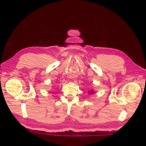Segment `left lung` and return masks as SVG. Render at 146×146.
<instances>
[{
  "label": "left lung",
  "mask_w": 146,
  "mask_h": 146,
  "mask_svg": "<svg viewBox=\"0 0 146 146\" xmlns=\"http://www.w3.org/2000/svg\"><path fill=\"white\" fill-rule=\"evenodd\" d=\"M91 92H92V91H91Z\"/></svg>",
  "instance_id": "left-lung-1"
}]
</instances>
